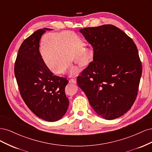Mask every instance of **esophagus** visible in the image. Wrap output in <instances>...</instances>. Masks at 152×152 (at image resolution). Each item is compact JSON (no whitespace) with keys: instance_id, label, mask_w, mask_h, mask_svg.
Wrapping results in <instances>:
<instances>
[{"instance_id":"obj_1","label":"esophagus","mask_w":152,"mask_h":152,"mask_svg":"<svg viewBox=\"0 0 152 152\" xmlns=\"http://www.w3.org/2000/svg\"><path fill=\"white\" fill-rule=\"evenodd\" d=\"M71 82H72V83H73V84H76V82H77V78H76V77L73 78V79H72L71 80Z\"/></svg>"}]
</instances>
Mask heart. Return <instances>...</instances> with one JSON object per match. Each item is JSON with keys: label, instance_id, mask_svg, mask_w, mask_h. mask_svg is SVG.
I'll list each match as a JSON object with an SVG mask.
<instances>
[{"label": "heart", "instance_id": "1", "mask_svg": "<svg viewBox=\"0 0 152 152\" xmlns=\"http://www.w3.org/2000/svg\"><path fill=\"white\" fill-rule=\"evenodd\" d=\"M79 36L71 31L46 33L40 39L39 49L43 61L49 70L56 73L62 71L75 75L79 70L70 63L72 60L80 68L93 61L95 50L93 46H83Z\"/></svg>", "mask_w": 152, "mask_h": 152}]
</instances>
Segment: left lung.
I'll return each mask as SVG.
<instances>
[{
	"instance_id": "8db88e82",
	"label": "left lung",
	"mask_w": 152,
	"mask_h": 152,
	"mask_svg": "<svg viewBox=\"0 0 152 152\" xmlns=\"http://www.w3.org/2000/svg\"><path fill=\"white\" fill-rule=\"evenodd\" d=\"M50 30L39 29L23 42L15 61V74L27 107L39 118L55 122L64 116L68 108L65 93L68 80L54 75L39 52L41 37Z\"/></svg>"
}]
</instances>
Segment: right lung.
Segmentation results:
<instances>
[{
  "mask_svg": "<svg viewBox=\"0 0 152 152\" xmlns=\"http://www.w3.org/2000/svg\"><path fill=\"white\" fill-rule=\"evenodd\" d=\"M95 50L77 82L94 111L107 120L122 116L134 104L142 65L134 41L112 25L82 28Z\"/></svg>",
  "mask_w": 152,
  "mask_h": 152,
  "instance_id": "add662e5",
  "label": "right lung"
}]
</instances>
